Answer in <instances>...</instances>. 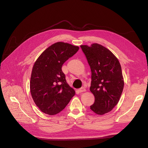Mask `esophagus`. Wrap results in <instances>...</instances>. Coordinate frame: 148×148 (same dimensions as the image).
<instances>
[{
	"label": "esophagus",
	"instance_id": "esophagus-1",
	"mask_svg": "<svg viewBox=\"0 0 148 148\" xmlns=\"http://www.w3.org/2000/svg\"><path fill=\"white\" fill-rule=\"evenodd\" d=\"M78 91L79 92H85V91H86V89L84 88H82L79 89Z\"/></svg>",
	"mask_w": 148,
	"mask_h": 148
}]
</instances>
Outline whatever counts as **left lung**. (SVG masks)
I'll list each match as a JSON object with an SVG mask.
<instances>
[{"label": "left lung", "instance_id": "1", "mask_svg": "<svg viewBox=\"0 0 148 148\" xmlns=\"http://www.w3.org/2000/svg\"><path fill=\"white\" fill-rule=\"evenodd\" d=\"M91 70L89 89L95 96L90 109L98 115H104L118 104L123 91L124 81L117 58L108 49L94 43L82 45Z\"/></svg>", "mask_w": 148, "mask_h": 148}]
</instances>
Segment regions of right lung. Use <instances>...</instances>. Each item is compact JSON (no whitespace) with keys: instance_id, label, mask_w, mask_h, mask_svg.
<instances>
[{"instance_id":"1","label":"right lung","mask_w":148,"mask_h":148,"mask_svg":"<svg viewBox=\"0 0 148 148\" xmlns=\"http://www.w3.org/2000/svg\"><path fill=\"white\" fill-rule=\"evenodd\" d=\"M79 50L69 43L53 44L38 58L30 79L31 96L42 112L53 115L69 104L75 91L66 82L62 66Z\"/></svg>"}]
</instances>
